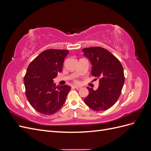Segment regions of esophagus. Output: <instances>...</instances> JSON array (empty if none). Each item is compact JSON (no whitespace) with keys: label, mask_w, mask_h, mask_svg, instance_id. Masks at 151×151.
<instances>
[{"label":"esophagus","mask_w":151,"mask_h":151,"mask_svg":"<svg viewBox=\"0 0 151 151\" xmlns=\"http://www.w3.org/2000/svg\"><path fill=\"white\" fill-rule=\"evenodd\" d=\"M72 88H75V89H79L81 88V86H72Z\"/></svg>","instance_id":"obj_1"}]
</instances>
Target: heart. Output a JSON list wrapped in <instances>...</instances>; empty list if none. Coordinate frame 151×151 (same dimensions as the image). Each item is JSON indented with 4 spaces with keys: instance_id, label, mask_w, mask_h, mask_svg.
I'll return each instance as SVG.
<instances>
[{
    "instance_id": "1",
    "label": "heart",
    "mask_w": 151,
    "mask_h": 151,
    "mask_svg": "<svg viewBox=\"0 0 151 151\" xmlns=\"http://www.w3.org/2000/svg\"><path fill=\"white\" fill-rule=\"evenodd\" d=\"M75 82H76V83H79V81H77V80H75Z\"/></svg>"
}]
</instances>
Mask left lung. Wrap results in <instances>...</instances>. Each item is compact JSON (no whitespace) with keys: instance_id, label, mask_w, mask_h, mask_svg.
Instances as JSON below:
<instances>
[{"instance_id":"8db88e82","label":"left lung","mask_w":151,"mask_h":151,"mask_svg":"<svg viewBox=\"0 0 151 151\" xmlns=\"http://www.w3.org/2000/svg\"><path fill=\"white\" fill-rule=\"evenodd\" d=\"M83 52L92 63L91 75L99 79L96 90L87 88L89 94L84 102L93 110H106L117 101L121 94L125 82L123 66L115 56L102 47L85 48Z\"/></svg>"}]
</instances>
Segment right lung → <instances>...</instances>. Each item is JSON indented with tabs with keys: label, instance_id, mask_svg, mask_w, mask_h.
<instances>
[{
	"label": "right lung",
	"instance_id": "add662e5",
	"mask_svg": "<svg viewBox=\"0 0 151 151\" xmlns=\"http://www.w3.org/2000/svg\"><path fill=\"white\" fill-rule=\"evenodd\" d=\"M68 50L48 49L32 61L24 77L25 94L36 111L45 115L55 113L64 104L71 88L67 85L56 87L53 79L62 71Z\"/></svg>",
	"mask_w": 151,
	"mask_h": 151
}]
</instances>
